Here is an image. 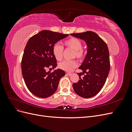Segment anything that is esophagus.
Wrapping results in <instances>:
<instances>
[{
  "label": "esophagus",
  "instance_id": "obj_1",
  "mask_svg": "<svg viewBox=\"0 0 132 132\" xmlns=\"http://www.w3.org/2000/svg\"><path fill=\"white\" fill-rule=\"evenodd\" d=\"M66 74H67V75H68V76H71V75H72V74H71V73H67Z\"/></svg>",
  "mask_w": 132,
  "mask_h": 132
}]
</instances>
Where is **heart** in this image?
Segmentation results:
<instances>
[{
  "instance_id": "1",
  "label": "heart",
  "mask_w": 132,
  "mask_h": 132,
  "mask_svg": "<svg viewBox=\"0 0 132 132\" xmlns=\"http://www.w3.org/2000/svg\"><path fill=\"white\" fill-rule=\"evenodd\" d=\"M64 44L65 46L70 47L75 50L74 56H76L79 59L83 58L84 55V52L82 49V43L79 39L75 37H71L64 41ZM52 53L55 58L57 61H60L63 57V47L58 43L54 44L52 48ZM77 65L78 62L75 60H65L59 63L58 64L60 69L66 71H71L74 69V68Z\"/></svg>"
}]
</instances>
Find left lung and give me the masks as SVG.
Wrapping results in <instances>:
<instances>
[{
  "label": "left lung",
  "instance_id": "1",
  "mask_svg": "<svg viewBox=\"0 0 132 132\" xmlns=\"http://www.w3.org/2000/svg\"><path fill=\"white\" fill-rule=\"evenodd\" d=\"M70 35L84 41L87 54L77 73L80 80L73 84L75 93L83 98H90L97 94L105 85L110 69V53L106 43L93 31L71 34ZM86 73L81 77L82 74Z\"/></svg>",
  "mask_w": 132,
  "mask_h": 132
}]
</instances>
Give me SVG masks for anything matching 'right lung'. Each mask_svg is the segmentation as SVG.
Masks as SVG:
<instances>
[{
  "instance_id": "right-lung-1",
  "label": "right lung",
  "mask_w": 132,
  "mask_h": 132,
  "mask_svg": "<svg viewBox=\"0 0 132 132\" xmlns=\"http://www.w3.org/2000/svg\"><path fill=\"white\" fill-rule=\"evenodd\" d=\"M68 35L43 30L28 41L21 61L22 74L28 89L36 96L46 98L53 95L57 89L60 79L65 75V71L61 69L52 73L47 72L46 69L57 67L53 46Z\"/></svg>"
}]
</instances>
